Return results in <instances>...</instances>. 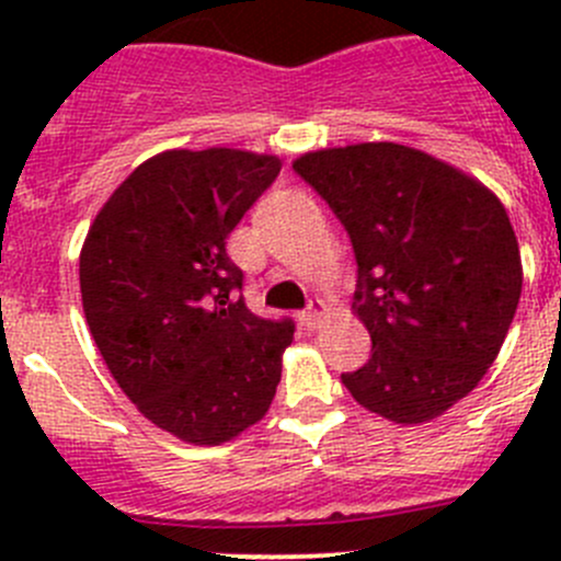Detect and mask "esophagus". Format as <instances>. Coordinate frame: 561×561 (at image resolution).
Instances as JSON below:
<instances>
[{
    "mask_svg": "<svg viewBox=\"0 0 561 561\" xmlns=\"http://www.w3.org/2000/svg\"><path fill=\"white\" fill-rule=\"evenodd\" d=\"M322 314H325V301H320V298H314V301L309 304L307 312L301 314L304 325H307V328H314L317 322H320V317H322Z\"/></svg>",
    "mask_w": 561,
    "mask_h": 561,
    "instance_id": "34e87169",
    "label": "esophagus"
}]
</instances>
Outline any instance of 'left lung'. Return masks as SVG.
I'll return each instance as SVG.
<instances>
[{
    "label": "left lung",
    "instance_id": "obj_1",
    "mask_svg": "<svg viewBox=\"0 0 561 561\" xmlns=\"http://www.w3.org/2000/svg\"><path fill=\"white\" fill-rule=\"evenodd\" d=\"M353 241V312L371 358L342 375L353 399L393 423H428L469 393L507 336L522 252L500 197L401 144L307 151L293 162Z\"/></svg>",
    "mask_w": 561,
    "mask_h": 561
}]
</instances>
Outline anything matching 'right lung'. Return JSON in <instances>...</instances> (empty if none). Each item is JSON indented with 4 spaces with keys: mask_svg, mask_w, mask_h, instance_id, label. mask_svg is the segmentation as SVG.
<instances>
[{
    "mask_svg": "<svg viewBox=\"0 0 561 561\" xmlns=\"http://www.w3.org/2000/svg\"><path fill=\"white\" fill-rule=\"evenodd\" d=\"M282 160L171 149L135 168L81 249V301L113 380L162 432L222 445L268 412L293 320L247 309L228 236Z\"/></svg>",
    "mask_w": 561,
    "mask_h": 561,
    "instance_id": "right-lung-1",
    "label": "right lung"
}]
</instances>
